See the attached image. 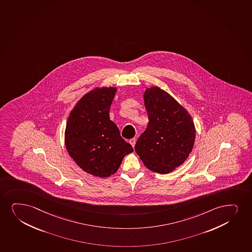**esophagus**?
<instances>
[{"mask_svg":"<svg viewBox=\"0 0 252 252\" xmlns=\"http://www.w3.org/2000/svg\"><path fill=\"white\" fill-rule=\"evenodd\" d=\"M136 141H137L136 138H131V139H130V141H129V143L131 144V146L133 147V148L135 147V144H136Z\"/></svg>","mask_w":252,"mask_h":252,"instance_id":"34e87169","label":"esophagus"}]
</instances>
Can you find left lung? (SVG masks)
Returning a JSON list of instances; mask_svg holds the SVG:
<instances>
[{"instance_id": "1", "label": "left lung", "mask_w": 252, "mask_h": 252, "mask_svg": "<svg viewBox=\"0 0 252 252\" xmlns=\"http://www.w3.org/2000/svg\"><path fill=\"white\" fill-rule=\"evenodd\" d=\"M143 97L149 124L137 139L135 150L148 169L169 173L192 151L194 125L186 109L160 88H148Z\"/></svg>"}]
</instances>
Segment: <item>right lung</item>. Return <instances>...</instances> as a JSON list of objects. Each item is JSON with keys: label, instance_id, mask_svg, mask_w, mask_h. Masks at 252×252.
<instances>
[{"label": "right lung", "instance_id": "add662e5", "mask_svg": "<svg viewBox=\"0 0 252 252\" xmlns=\"http://www.w3.org/2000/svg\"><path fill=\"white\" fill-rule=\"evenodd\" d=\"M116 88H96L86 94L73 109L66 125L65 145L69 156L89 174H114L125 156L133 149L109 120Z\"/></svg>", "mask_w": 252, "mask_h": 252}]
</instances>
